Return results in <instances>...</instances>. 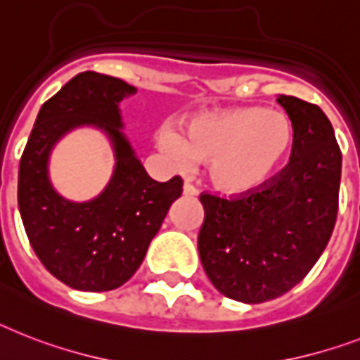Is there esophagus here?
I'll return each mask as SVG.
<instances>
[{"mask_svg":"<svg viewBox=\"0 0 360 360\" xmlns=\"http://www.w3.org/2000/svg\"><path fill=\"white\" fill-rule=\"evenodd\" d=\"M183 194L188 195V198H194V195H198V188H195L192 183H188V181H186L185 185H183Z\"/></svg>","mask_w":360,"mask_h":360,"instance_id":"obj_1","label":"esophagus"}]
</instances>
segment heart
<instances>
[{
    "label": "heart",
    "instance_id": "obj_1",
    "mask_svg": "<svg viewBox=\"0 0 360 360\" xmlns=\"http://www.w3.org/2000/svg\"><path fill=\"white\" fill-rule=\"evenodd\" d=\"M296 140L292 120L266 107H233L195 116L183 134L165 129L160 150L179 165L207 160L216 188L246 194L261 188L285 165Z\"/></svg>",
    "mask_w": 360,
    "mask_h": 360
}]
</instances>
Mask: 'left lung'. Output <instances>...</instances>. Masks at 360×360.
<instances>
[{
  "label": "left lung",
  "instance_id": "left-lung-1",
  "mask_svg": "<svg viewBox=\"0 0 360 360\" xmlns=\"http://www.w3.org/2000/svg\"><path fill=\"white\" fill-rule=\"evenodd\" d=\"M296 129L290 160L261 188L229 198L201 192V264L224 296L264 303L294 288L316 264L335 229L342 153L314 103L281 94Z\"/></svg>",
  "mask_w": 360,
  "mask_h": 360
}]
</instances>
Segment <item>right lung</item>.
Listing matches in <instances>:
<instances>
[{
  "label": "right lung",
  "instance_id": "1",
  "mask_svg": "<svg viewBox=\"0 0 360 360\" xmlns=\"http://www.w3.org/2000/svg\"><path fill=\"white\" fill-rule=\"evenodd\" d=\"M134 92L118 77L81 72L42 105L20 159L18 207L29 244L46 270L75 290H114L129 281L183 194L179 175L151 179L120 133L118 103ZM83 123L108 131L117 168L103 195L70 204L49 185L47 155L66 130Z\"/></svg>",
  "mask_w": 360,
  "mask_h": 360
}]
</instances>
